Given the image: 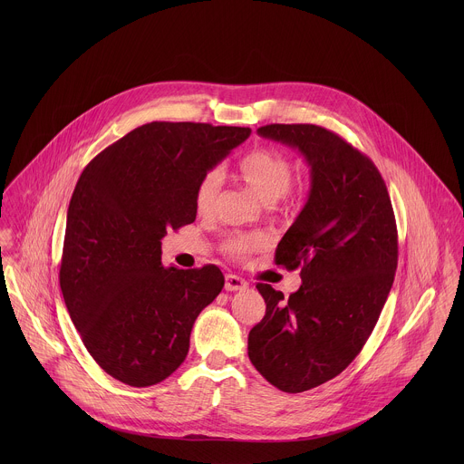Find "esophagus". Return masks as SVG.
<instances>
[{
    "label": "esophagus",
    "mask_w": 464,
    "mask_h": 464,
    "mask_svg": "<svg viewBox=\"0 0 464 464\" xmlns=\"http://www.w3.org/2000/svg\"><path fill=\"white\" fill-rule=\"evenodd\" d=\"M246 285H248V282H246L245 278L234 275V273H228V275L225 276V289H227V291H241V289H245Z\"/></svg>",
    "instance_id": "1"
}]
</instances>
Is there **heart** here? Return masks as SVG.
Returning a JSON list of instances; mask_svg holds the SVG:
<instances>
[{
	"label": "heart",
	"instance_id": "obj_1",
	"mask_svg": "<svg viewBox=\"0 0 464 464\" xmlns=\"http://www.w3.org/2000/svg\"><path fill=\"white\" fill-rule=\"evenodd\" d=\"M237 173L246 182V186L266 203L291 197L289 184L293 179V162L285 153L275 148L263 146L243 155L237 162ZM219 186L221 173L218 169H208L201 175L195 189V207L199 214H205L212 208ZM265 243L263 234L232 232L223 237L221 248L227 256L239 259L261 248Z\"/></svg>",
	"mask_w": 464,
	"mask_h": 464
}]
</instances>
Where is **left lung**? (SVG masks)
Returning a JSON list of instances; mask_svg holds the SVG:
<instances>
[{
    "label": "left lung",
    "mask_w": 464,
    "mask_h": 464,
    "mask_svg": "<svg viewBox=\"0 0 464 464\" xmlns=\"http://www.w3.org/2000/svg\"><path fill=\"white\" fill-rule=\"evenodd\" d=\"M259 135L296 148L311 168V191L280 239L275 263L302 267L287 300L257 284L265 318L248 334V357L285 393L339 375L362 350L393 285L397 221L375 164L318 125H266Z\"/></svg>",
    "instance_id": "8db88e82"
}]
</instances>
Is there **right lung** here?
Listing matches in <instances>:
<instances>
[{"label": "right lung", "mask_w": 464, "mask_h": 464, "mask_svg": "<svg viewBox=\"0 0 464 464\" xmlns=\"http://www.w3.org/2000/svg\"><path fill=\"white\" fill-rule=\"evenodd\" d=\"M250 132L153 121L82 171L67 208L59 278L87 352L111 377L146 388L184 362L195 320L225 278L214 265L164 267L160 239L197 219L201 175Z\"/></svg>", "instance_id": "right-lung-1"}]
</instances>
